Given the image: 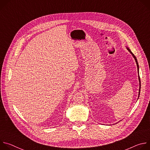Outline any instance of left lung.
Instances as JSON below:
<instances>
[{
	"mask_svg": "<svg viewBox=\"0 0 150 150\" xmlns=\"http://www.w3.org/2000/svg\"><path fill=\"white\" fill-rule=\"evenodd\" d=\"M127 48V49L128 50V51H129L131 54H132V55L133 56V57H134V58L135 59V62H136V63H137V68H138V74H139V65H138V62H137V58H136V57H135V56L132 53V52L131 51V50L129 49V48H127V47H126ZM138 79H139V94H138V98H139V94H140V90H141V81H140V77H139V74H138Z\"/></svg>",
	"mask_w": 150,
	"mask_h": 150,
	"instance_id": "8db88e82",
	"label": "left lung"
}]
</instances>
